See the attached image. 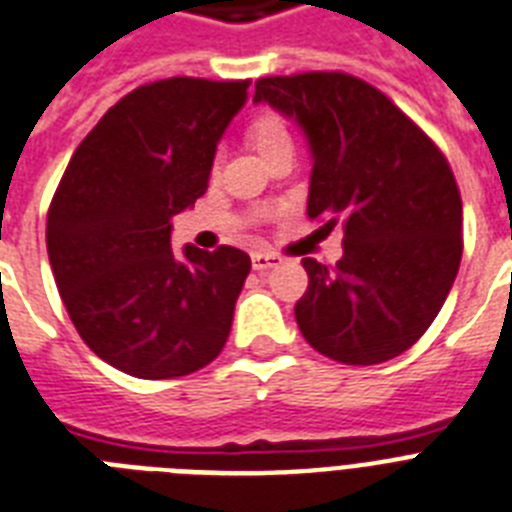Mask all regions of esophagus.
I'll return each mask as SVG.
<instances>
[{
    "mask_svg": "<svg viewBox=\"0 0 512 512\" xmlns=\"http://www.w3.org/2000/svg\"><path fill=\"white\" fill-rule=\"evenodd\" d=\"M284 263L278 255H270V252H255L252 255V268L255 270H270V268H278V265Z\"/></svg>",
    "mask_w": 512,
    "mask_h": 512,
    "instance_id": "34e87169",
    "label": "esophagus"
}]
</instances>
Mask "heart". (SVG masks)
Instances as JSON below:
<instances>
[{
  "mask_svg": "<svg viewBox=\"0 0 512 512\" xmlns=\"http://www.w3.org/2000/svg\"><path fill=\"white\" fill-rule=\"evenodd\" d=\"M247 139L263 157L273 155L281 147H292V134L286 128L284 118L273 110H260L252 115L247 126ZM213 173H218V165L213 168Z\"/></svg>",
  "mask_w": 512,
  "mask_h": 512,
  "instance_id": "1",
  "label": "heart"
}]
</instances>
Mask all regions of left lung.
<instances>
[{
    "label": "left lung",
    "mask_w": 512,
    "mask_h": 512,
    "mask_svg": "<svg viewBox=\"0 0 512 512\" xmlns=\"http://www.w3.org/2000/svg\"><path fill=\"white\" fill-rule=\"evenodd\" d=\"M305 131L313 152L307 218L344 228L336 268L305 257L294 305L307 344L344 365L410 350L442 310L463 257V202L450 162L376 86L313 70L255 83Z\"/></svg>",
    "instance_id": "1"
}]
</instances>
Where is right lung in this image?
<instances>
[{"mask_svg": "<svg viewBox=\"0 0 512 512\" xmlns=\"http://www.w3.org/2000/svg\"><path fill=\"white\" fill-rule=\"evenodd\" d=\"M249 81L162 78L105 112L78 144L47 215V252L89 350L136 378H178L220 355L249 255L170 249V218L207 191Z\"/></svg>", "mask_w": 512, "mask_h": 512, "instance_id": "obj_1", "label": "right lung"}]
</instances>
